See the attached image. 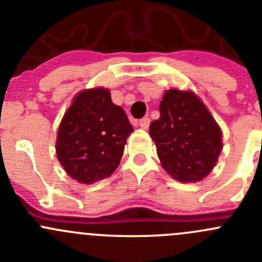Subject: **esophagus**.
<instances>
[{
	"label": "esophagus",
	"mask_w": 262,
	"mask_h": 262,
	"mask_svg": "<svg viewBox=\"0 0 262 262\" xmlns=\"http://www.w3.org/2000/svg\"><path fill=\"white\" fill-rule=\"evenodd\" d=\"M149 124H150V119H149L148 117H144V118H141L140 121H139V126H140L141 128H144V129L148 128Z\"/></svg>",
	"instance_id": "esophagus-1"
}]
</instances>
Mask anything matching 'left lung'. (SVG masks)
Wrapping results in <instances>:
<instances>
[{"label": "left lung", "mask_w": 262, "mask_h": 262, "mask_svg": "<svg viewBox=\"0 0 262 262\" xmlns=\"http://www.w3.org/2000/svg\"><path fill=\"white\" fill-rule=\"evenodd\" d=\"M161 117L149 126L162 167L181 183H196L212 171L223 134L207 106L191 91L167 90Z\"/></svg>", "instance_id": "8db88e82"}]
</instances>
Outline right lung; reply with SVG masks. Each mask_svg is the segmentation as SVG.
Returning <instances> with one entry per match:
<instances>
[{
    "label": "right lung",
    "mask_w": 262,
    "mask_h": 262,
    "mask_svg": "<svg viewBox=\"0 0 262 262\" xmlns=\"http://www.w3.org/2000/svg\"><path fill=\"white\" fill-rule=\"evenodd\" d=\"M134 128L109 90H83L64 114L56 136V156L72 179L92 184L109 178Z\"/></svg>",
    "instance_id": "add662e5"
}]
</instances>
